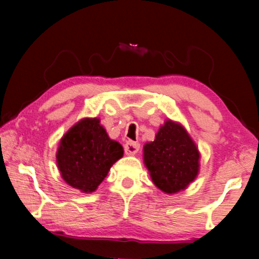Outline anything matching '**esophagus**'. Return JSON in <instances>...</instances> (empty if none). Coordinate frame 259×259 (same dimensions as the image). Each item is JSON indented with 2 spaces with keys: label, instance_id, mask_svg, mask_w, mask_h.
Returning a JSON list of instances; mask_svg holds the SVG:
<instances>
[{
  "label": "esophagus",
  "instance_id": "1",
  "mask_svg": "<svg viewBox=\"0 0 259 259\" xmlns=\"http://www.w3.org/2000/svg\"><path fill=\"white\" fill-rule=\"evenodd\" d=\"M139 150V143L134 141H128L124 144V152L126 154H136Z\"/></svg>",
  "mask_w": 259,
  "mask_h": 259
}]
</instances>
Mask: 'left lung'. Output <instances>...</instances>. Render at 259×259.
Wrapping results in <instances>:
<instances>
[{"mask_svg":"<svg viewBox=\"0 0 259 259\" xmlns=\"http://www.w3.org/2000/svg\"><path fill=\"white\" fill-rule=\"evenodd\" d=\"M144 161L155 186L174 194L186 189L198 174L199 152L186 129L168 120L154 142L145 144Z\"/></svg>","mask_w":259,"mask_h":259,"instance_id":"obj_1","label":"left lung"}]
</instances>
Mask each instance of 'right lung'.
I'll use <instances>...</instances> for the list:
<instances>
[{
    "label": "right lung",
    "mask_w": 259,
    "mask_h": 259,
    "mask_svg": "<svg viewBox=\"0 0 259 259\" xmlns=\"http://www.w3.org/2000/svg\"><path fill=\"white\" fill-rule=\"evenodd\" d=\"M123 157V147L108 137L98 118H84L61 139L56 159L61 175L69 186L92 192L108 170Z\"/></svg>",
    "instance_id": "1"
}]
</instances>
